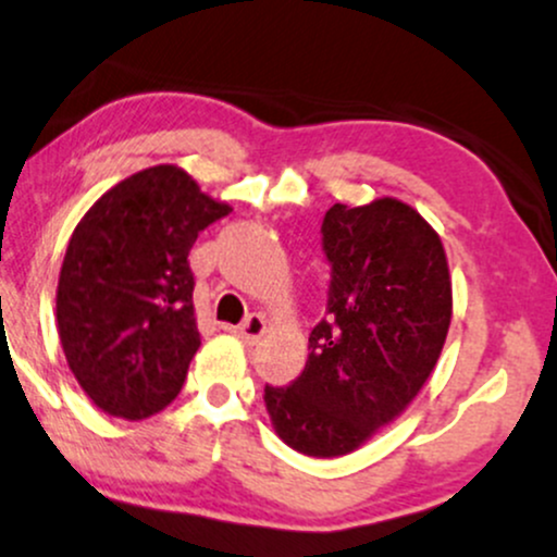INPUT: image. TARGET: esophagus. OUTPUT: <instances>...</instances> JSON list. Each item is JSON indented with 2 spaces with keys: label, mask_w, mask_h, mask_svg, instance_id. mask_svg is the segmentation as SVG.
<instances>
[{
  "label": "esophagus",
  "mask_w": 557,
  "mask_h": 557,
  "mask_svg": "<svg viewBox=\"0 0 557 557\" xmlns=\"http://www.w3.org/2000/svg\"><path fill=\"white\" fill-rule=\"evenodd\" d=\"M264 332H267V321H264V317H261V313H251V317L246 319L244 324L236 326V334L240 339H244L246 345H257L259 339L264 337Z\"/></svg>",
  "instance_id": "34e87169"
}]
</instances>
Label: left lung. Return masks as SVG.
I'll list each match as a JSON object with an SVG mask.
<instances>
[{
  "instance_id": "8db88e82",
  "label": "left lung",
  "mask_w": 557,
  "mask_h": 557,
  "mask_svg": "<svg viewBox=\"0 0 557 557\" xmlns=\"http://www.w3.org/2000/svg\"><path fill=\"white\" fill-rule=\"evenodd\" d=\"M321 249L332 267L326 319L308 337L304 373L267 384L264 405L287 446L332 459L418 397L451 324V277L438 233L392 197L330 207Z\"/></svg>"
}]
</instances>
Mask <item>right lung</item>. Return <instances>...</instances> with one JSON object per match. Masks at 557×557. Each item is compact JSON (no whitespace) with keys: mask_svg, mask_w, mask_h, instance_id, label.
Returning <instances> with one entry per match:
<instances>
[{"mask_svg":"<svg viewBox=\"0 0 557 557\" xmlns=\"http://www.w3.org/2000/svg\"><path fill=\"white\" fill-rule=\"evenodd\" d=\"M231 207L176 165L119 181L72 233L57 290L66 363L103 412L145 420L178 397L194 352L199 231Z\"/></svg>","mask_w":557,"mask_h":557,"instance_id":"obj_1","label":"right lung"}]
</instances>
